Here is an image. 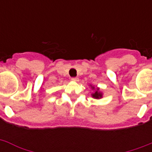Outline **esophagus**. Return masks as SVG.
Wrapping results in <instances>:
<instances>
[{
  "label": "esophagus",
  "instance_id": "1",
  "mask_svg": "<svg viewBox=\"0 0 152 152\" xmlns=\"http://www.w3.org/2000/svg\"><path fill=\"white\" fill-rule=\"evenodd\" d=\"M72 80L73 81V82H79L80 80H79V78H77V77H72Z\"/></svg>",
  "mask_w": 152,
  "mask_h": 152
}]
</instances>
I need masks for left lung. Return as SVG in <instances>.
Segmentation results:
<instances>
[{
  "instance_id": "1",
  "label": "left lung",
  "mask_w": 152,
  "mask_h": 152,
  "mask_svg": "<svg viewBox=\"0 0 152 152\" xmlns=\"http://www.w3.org/2000/svg\"><path fill=\"white\" fill-rule=\"evenodd\" d=\"M91 88H92V89H95V87H92V86H91ZM92 95L93 98H95V99H101V98L102 97V93L100 92L99 89V88H97V89H96V91H95L94 93H92V95Z\"/></svg>"
}]
</instances>
